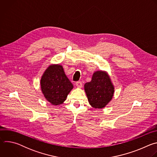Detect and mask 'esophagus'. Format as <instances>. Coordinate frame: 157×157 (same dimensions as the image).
Wrapping results in <instances>:
<instances>
[{"label": "esophagus", "mask_w": 157, "mask_h": 157, "mask_svg": "<svg viewBox=\"0 0 157 157\" xmlns=\"http://www.w3.org/2000/svg\"><path fill=\"white\" fill-rule=\"evenodd\" d=\"M82 82L81 81H78V82H76V86L78 88H81L82 87Z\"/></svg>", "instance_id": "1"}]
</instances>
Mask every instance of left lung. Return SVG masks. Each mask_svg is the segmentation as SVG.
Here are the masks:
<instances>
[{"instance_id": "8db88e82", "label": "left lung", "mask_w": 157, "mask_h": 157, "mask_svg": "<svg viewBox=\"0 0 157 157\" xmlns=\"http://www.w3.org/2000/svg\"><path fill=\"white\" fill-rule=\"evenodd\" d=\"M84 91L89 104L95 109L104 108L113 98L115 88L105 71H95L90 82L84 84Z\"/></svg>"}]
</instances>
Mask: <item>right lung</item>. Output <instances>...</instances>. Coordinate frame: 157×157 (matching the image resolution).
<instances>
[{
	"label": "right lung",
	"mask_w": 157,
	"mask_h": 157,
	"mask_svg": "<svg viewBox=\"0 0 157 157\" xmlns=\"http://www.w3.org/2000/svg\"><path fill=\"white\" fill-rule=\"evenodd\" d=\"M40 87L44 98L53 105L63 104L73 89L59 64H51L47 67L41 76Z\"/></svg>",
	"instance_id": "add662e5"
}]
</instances>
